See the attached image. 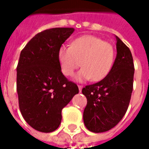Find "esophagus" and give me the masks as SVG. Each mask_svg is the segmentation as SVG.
<instances>
[{"label":"esophagus","mask_w":149,"mask_h":149,"mask_svg":"<svg viewBox=\"0 0 149 149\" xmlns=\"http://www.w3.org/2000/svg\"><path fill=\"white\" fill-rule=\"evenodd\" d=\"M78 88H79V91L81 92V91H82V88H83V86H82V85H78Z\"/></svg>","instance_id":"obj_1"}]
</instances>
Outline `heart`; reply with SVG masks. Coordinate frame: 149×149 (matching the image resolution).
Listing matches in <instances>:
<instances>
[{"mask_svg":"<svg viewBox=\"0 0 149 149\" xmlns=\"http://www.w3.org/2000/svg\"><path fill=\"white\" fill-rule=\"evenodd\" d=\"M57 58L65 76L73 75L75 70L81 65L83 68L76 74L75 81L82 82L92 79L100 81L106 77L112 69L115 50L111 44L100 37L86 35L75 39L70 47L61 46Z\"/></svg>","mask_w":149,"mask_h":149,"instance_id":"b5f03b06","label":"heart"}]
</instances>
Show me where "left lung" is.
<instances>
[{
  "label": "left lung",
  "mask_w": 149,
  "mask_h": 149,
  "mask_svg": "<svg viewBox=\"0 0 149 149\" xmlns=\"http://www.w3.org/2000/svg\"><path fill=\"white\" fill-rule=\"evenodd\" d=\"M116 56L105 78L85 86L87 98L83 119L93 132H104L115 127L126 113L133 86L134 65L131 51L117 36Z\"/></svg>",
  "instance_id": "1"
}]
</instances>
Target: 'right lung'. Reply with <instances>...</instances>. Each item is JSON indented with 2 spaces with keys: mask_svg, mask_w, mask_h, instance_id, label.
Wrapping results in <instances>:
<instances>
[{
  "mask_svg": "<svg viewBox=\"0 0 149 149\" xmlns=\"http://www.w3.org/2000/svg\"><path fill=\"white\" fill-rule=\"evenodd\" d=\"M73 32V28L40 32L21 52L17 68L19 108L37 131H55L61 122V110L79 93L77 85L63 75L57 58L59 48Z\"/></svg>",
  "mask_w": 149,
  "mask_h": 149,
  "instance_id": "obj_1",
  "label": "right lung"
}]
</instances>
